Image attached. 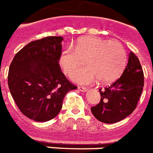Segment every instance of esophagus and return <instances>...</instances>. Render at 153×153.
<instances>
[{
	"instance_id": "esophagus-1",
	"label": "esophagus",
	"mask_w": 153,
	"mask_h": 153,
	"mask_svg": "<svg viewBox=\"0 0 153 153\" xmlns=\"http://www.w3.org/2000/svg\"><path fill=\"white\" fill-rule=\"evenodd\" d=\"M78 88H79L81 92H85L87 90V88L84 86H78Z\"/></svg>"
}]
</instances>
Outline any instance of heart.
Listing matches in <instances>:
<instances>
[{"mask_svg":"<svg viewBox=\"0 0 153 153\" xmlns=\"http://www.w3.org/2000/svg\"><path fill=\"white\" fill-rule=\"evenodd\" d=\"M86 60V67L74 71ZM59 65L66 74H71L74 82L91 84L100 79L101 82H112L123 72L127 63V52L117 41L99 37H84L72 48H67L59 56Z\"/></svg>","mask_w":153,"mask_h":153,"instance_id":"obj_1","label":"heart"}]
</instances>
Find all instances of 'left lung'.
I'll return each instance as SVG.
<instances>
[{"mask_svg": "<svg viewBox=\"0 0 153 153\" xmlns=\"http://www.w3.org/2000/svg\"><path fill=\"white\" fill-rule=\"evenodd\" d=\"M144 86V73L140 61L130 52L128 65L117 81L100 89V101L91 107L98 120L114 124L129 116L135 110Z\"/></svg>", "mask_w": 153, "mask_h": 153, "instance_id": "8db88e82", "label": "left lung"}]
</instances>
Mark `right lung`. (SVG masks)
Returning <instances> with one entry per match:
<instances>
[{"instance_id":"obj_1","label":"right lung","mask_w":153,"mask_h":153,"mask_svg":"<svg viewBox=\"0 0 153 153\" xmlns=\"http://www.w3.org/2000/svg\"><path fill=\"white\" fill-rule=\"evenodd\" d=\"M61 36L30 42L15 54L9 67L7 82L17 106L29 119L45 122L57 116L65 95L77 86L61 71Z\"/></svg>"}]
</instances>
